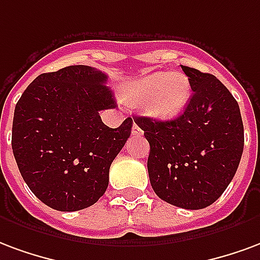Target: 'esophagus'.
Instances as JSON below:
<instances>
[{
    "label": "esophagus",
    "instance_id": "34e87169",
    "mask_svg": "<svg viewBox=\"0 0 260 260\" xmlns=\"http://www.w3.org/2000/svg\"><path fill=\"white\" fill-rule=\"evenodd\" d=\"M132 133L134 134V136H138V134H143V130L140 128V126H138L137 123H133Z\"/></svg>",
    "mask_w": 260,
    "mask_h": 260
}]
</instances>
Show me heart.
<instances>
[{"label": "heart", "instance_id": "1", "mask_svg": "<svg viewBox=\"0 0 260 260\" xmlns=\"http://www.w3.org/2000/svg\"><path fill=\"white\" fill-rule=\"evenodd\" d=\"M191 84L188 77L180 72H158L132 81L123 100L130 105H143L144 112L160 120L176 117L188 104Z\"/></svg>", "mask_w": 260, "mask_h": 260}]
</instances>
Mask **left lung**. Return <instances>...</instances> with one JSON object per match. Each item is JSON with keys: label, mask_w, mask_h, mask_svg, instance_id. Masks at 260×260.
Segmentation results:
<instances>
[{"label": "left lung", "mask_w": 260, "mask_h": 260, "mask_svg": "<svg viewBox=\"0 0 260 260\" xmlns=\"http://www.w3.org/2000/svg\"><path fill=\"white\" fill-rule=\"evenodd\" d=\"M192 90L173 120L134 117L149 143L148 174L155 194L183 209H202L234 177L244 149L236 98L213 75L181 65Z\"/></svg>", "instance_id": "8db88e82"}]
</instances>
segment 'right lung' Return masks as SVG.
<instances>
[{"instance_id": "1", "label": "right lung", "mask_w": 260, "mask_h": 260, "mask_svg": "<svg viewBox=\"0 0 260 260\" xmlns=\"http://www.w3.org/2000/svg\"><path fill=\"white\" fill-rule=\"evenodd\" d=\"M108 76L75 65L36 77L15 107L12 151L37 198L60 212L94 205L109 168L130 137L133 119L108 127L100 111L116 107Z\"/></svg>"}]
</instances>
